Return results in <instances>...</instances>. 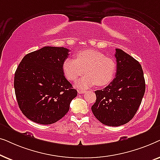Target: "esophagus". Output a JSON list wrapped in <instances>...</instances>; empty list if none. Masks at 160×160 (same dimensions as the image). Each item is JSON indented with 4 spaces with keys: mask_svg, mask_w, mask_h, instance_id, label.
Masks as SVG:
<instances>
[{
    "mask_svg": "<svg viewBox=\"0 0 160 160\" xmlns=\"http://www.w3.org/2000/svg\"><path fill=\"white\" fill-rule=\"evenodd\" d=\"M78 92L79 94H84V93L86 92V90H84V89H83V90H82V89H78Z\"/></svg>",
    "mask_w": 160,
    "mask_h": 160,
    "instance_id": "34e87169",
    "label": "esophagus"
}]
</instances>
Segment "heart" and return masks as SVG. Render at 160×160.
Returning a JSON list of instances; mask_svg holds the SVG:
<instances>
[{
    "label": "heart",
    "mask_w": 160,
    "mask_h": 160,
    "mask_svg": "<svg viewBox=\"0 0 160 160\" xmlns=\"http://www.w3.org/2000/svg\"><path fill=\"white\" fill-rule=\"evenodd\" d=\"M62 68L65 76L70 81H76L84 72L86 73L76 83L79 88H88L96 84L106 86L112 82L117 72L115 61L95 49L78 52L76 60L66 58Z\"/></svg>",
    "instance_id": "1"
}]
</instances>
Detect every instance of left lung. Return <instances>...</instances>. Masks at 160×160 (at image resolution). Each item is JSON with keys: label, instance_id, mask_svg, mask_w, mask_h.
Wrapping results in <instances>:
<instances>
[{"label": "left lung", "instance_id": "left-lung-1", "mask_svg": "<svg viewBox=\"0 0 160 160\" xmlns=\"http://www.w3.org/2000/svg\"><path fill=\"white\" fill-rule=\"evenodd\" d=\"M116 77L104 89L95 91L92 111L108 126L118 127L132 119L145 93L143 71L138 61L123 50L116 49Z\"/></svg>", "mask_w": 160, "mask_h": 160}]
</instances>
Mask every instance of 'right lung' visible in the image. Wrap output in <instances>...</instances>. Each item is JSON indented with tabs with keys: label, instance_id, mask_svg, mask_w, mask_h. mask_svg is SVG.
Here are the masks:
<instances>
[{
	"label": "right lung",
	"instance_id": "right-lung-1",
	"mask_svg": "<svg viewBox=\"0 0 160 160\" xmlns=\"http://www.w3.org/2000/svg\"><path fill=\"white\" fill-rule=\"evenodd\" d=\"M68 52L64 47H44L26 54L17 67L14 82L17 103L31 121L51 124L68 112L77 95L62 71Z\"/></svg>",
	"mask_w": 160,
	"mask_h": 160
}]
</instances>
